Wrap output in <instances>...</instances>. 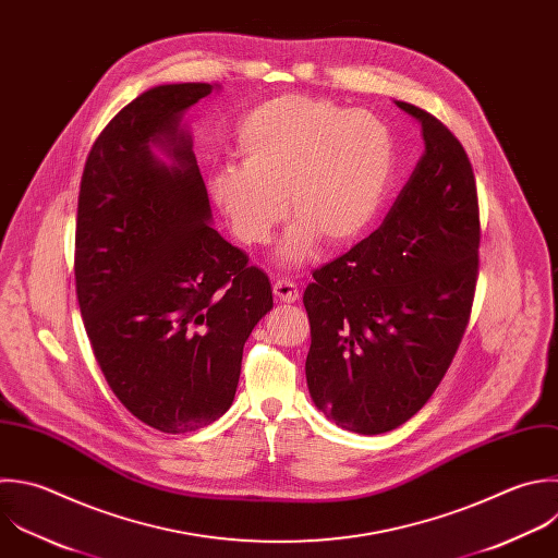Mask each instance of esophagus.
Here are the masks:
<instances>
[{
	"label": "esophagus",
	"instance_id": "1",
	"mask_svg": "<svg viewBox=\"0 0 558 558\" xmlns=\"http://www.w3.org/2000/svg\"><path fill=\"white\" fill-rule=\"evenodd\" d=\"M272 292L283 303H294L299 299V286L290 279H277L272 286Z\"/></svg>",
	"mask_w": 558,
	"mask_h": 558
}]
</instances>
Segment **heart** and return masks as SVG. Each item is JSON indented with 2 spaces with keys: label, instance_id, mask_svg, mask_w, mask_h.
I'll list each match as a JSON object with an SVG mask.
<instances>
[{
  "label": "heart",
  "instance_id": "1",
  "mask_svg": "<svg viewBox=\"0 0 558 558\" xmlns=\"http://www.w3.org/2000/svg\"><path fill=\"white\" fill-rule=\"evenodd\" d=\"M242 168H220L209 192L233 235L266 244L290 211L296 218L277 259L305 264L323 238L357 240L377 218L395 170L390 129L368 111L312 96H279L244 116L235 131Z\"/></svg>",
  "mask_w": 558,
  "mask_h": 558
}]
</instances>
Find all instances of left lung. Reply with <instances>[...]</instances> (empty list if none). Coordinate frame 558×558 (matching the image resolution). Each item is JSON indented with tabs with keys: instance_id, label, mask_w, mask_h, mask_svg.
Returning <instances> with one entry per match:
<instances>
[{
	"instance_id": "1",
	"label": "left lung",
	"mask_w": 558,
	"mask_h": 558,
	"mask_svg": "<svg viewBox=\"0 0 558 558\" xmlns=\"http://www.w3.org/2000/svg\"><path fill=\"white\" fill-rule=\"evenodd\" d=\"M425 153L381 227L314 270L307 388L316 408L355 434L414 416L447 373L469 325L480 248L475 177L462 144L427 111Z\"/></svg>"
}]
</instances>
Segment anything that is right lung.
Returning <instances> with one entry per match:
<instances>
[{
	"instance_id": "obj_1",
	"label": "right lung",
	"mask_w": 558,
	"mask_h": 558,
	"mask_svg": "<svg viewBox=\"0 0 558 558\" xmlns=\"http://www.w3.org/2000/svg\"><path fill=\"white\" fill-rule=\"evenodd\" d=\"M211 92L161 85L126 105L94 142L78 194L74 272L94 355L124 408L166 434L231 408L244 342L272 307L266 272L209 225L181 126Z\"/></svg>"
}]
</instances>
